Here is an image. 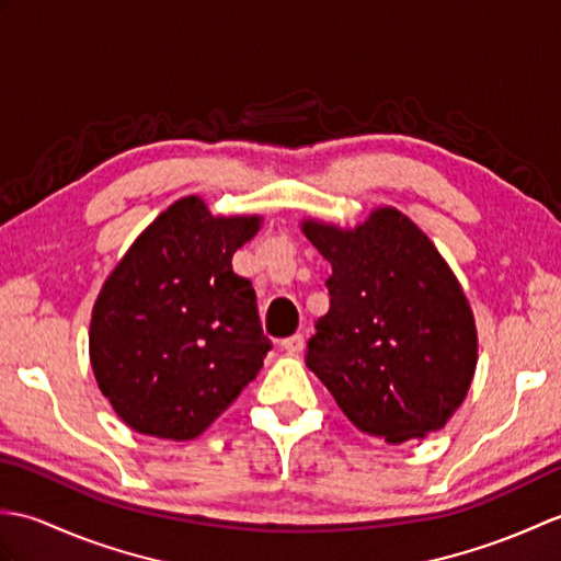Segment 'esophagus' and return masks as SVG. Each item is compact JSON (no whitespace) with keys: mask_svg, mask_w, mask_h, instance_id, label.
I'll use <instances>...</instances> for the list:
<instances>
[{"mask_svg":"<svg viewBox=\"0 0 561 561\" xmlns=\"http://www.w3.org/2000/svg\"><path fill=\"white\" fill-rule=\"evenodd\" d=\"M304 344H306L304 335H299V332H296V335L282 340V350L287 352V354H299V352H304Z\"/></svg>","mask_w":561,"mask_h":561,"instance_id":"34e87169","label":"esophagus"}]
</instances>
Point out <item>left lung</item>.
Here are the masks:
<instances>
[{
	"label": "left lung",
	"mask_w": 561,
	"mask_h": 561,
	"mask_svg": "<svg viewBox=\"0 0 561 561\" xmlns=\"http://www.w3.org/2000/svg\"><path fill=\"white\" fill-rule=\"evenodd\" d=\"M330 265V308L316 320L306 366L347 420L402 444L438 432L468 396L478 330L456 274L398 209L354 231L306 221Z\"/></svg>",
	"instance_id": "left-lung-1"
}]
</instances>
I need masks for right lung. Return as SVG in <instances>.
<instances>
[{
    "mask_svg": "<svg viewBox=\"0 0 561 561\" xmlns=\"http://www.w3.org/2000/svg\"><path fill=\"white\" fill-rule=\"evenodd\" d=\"M257 229V217H211L199 197H183L105 279L91 318V366L135 432L195 438L257 376L272 342L255 289L231 267Z\"/></svg>",
    "mask_w": 561,
    "mask_h": 561,
    "instance_id": "obj_1",
    "label": "right lung"
}]
</instances>
